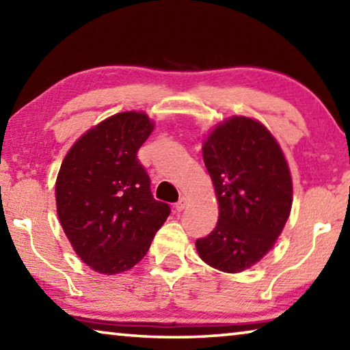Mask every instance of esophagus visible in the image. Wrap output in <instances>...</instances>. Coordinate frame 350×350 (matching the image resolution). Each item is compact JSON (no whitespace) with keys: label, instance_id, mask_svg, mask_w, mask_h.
<instances>
[{"label":"esophagus","instance_id":"obj_1","mask_svg":"<svg viewBox=\"0 0 350 350\" xmlns=\"http://www.w3.org/2000/svg\"><path fill=\"white\" fill-rule=\"evenodd\" d=\"M187 205H188V199H187L185 196H182L179 200H177V204H176V210H177V211H182L183 208H185Z\"/></svg>","mask_w":350,"mask_h":350}]
</instances>
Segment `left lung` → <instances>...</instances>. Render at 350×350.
Segmentation results:
<instances>
[{
    "label": "left lung",
    "instance_id": "1",
    "mask_svg": "<svg viewBox=\"0 0 350 350\" xmlns=\"http://www.w3.org/2000/svg\"><path fill=\"white\" fill-rule=\"evenodd\" d=\"M204 163L215 185L219 217L196 241L199 256L227 273L250 269L275 245L292 208V177L273 135L234 116L206 137Z\"/></svg>",
    "mask_w": 350,
    "mask_h": 350
}]
</instances>
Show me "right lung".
Here are the masks:
<instances>
[{
  "label": "right lung",
  "instance_id": "right-lung-1",
  "mask_svg": "<svg viewBox=\"0 0 350 350\" xmlns=\"http://www.w3.org/2000/svg\"><path fill=\"white\" fill-rule=\"evenodd\" d=\"M152 128L145 112H118L83 134L60 167L58 219L75 253L98 273L134 267L171 213L152 198L137 159Z\"/></svg>",
  "mask_w": 350,
  "mask_h": 350
}]
</instances>
